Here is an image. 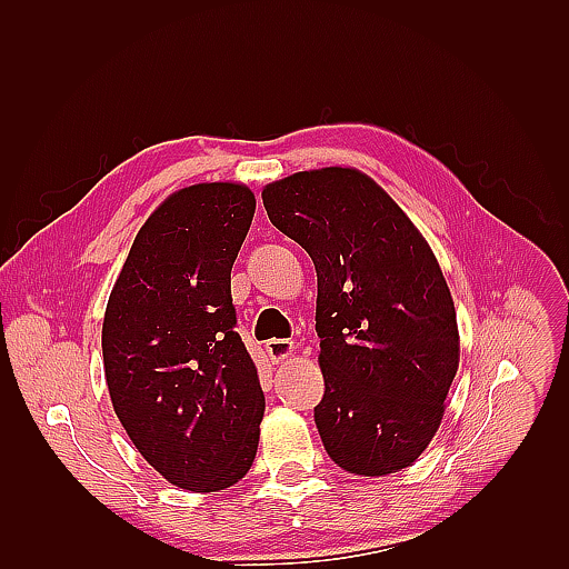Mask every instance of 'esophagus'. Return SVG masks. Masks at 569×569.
<instances>
[{
	"instance_id": "34e87169",
	"label": "esophagus",
	"mask_w": 569,
	"mask_h": 569,
	"mask_svg": "<svg viewBox=\"0 0 569 569\" xmlns=\"http://www.w3.org/2000/svg\"><path fill=\"white\" fill-rule=\"evenodd\" d=\"M266 351H268L272 363H282V360L291 358V353H295V341H289V339H270V341H266Z\"/></svg>"
}]
</instances>
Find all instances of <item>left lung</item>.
<instances>
[{
  "label": "left lung",
  "instance_id": "8db88e82",
  "mask_svg": "<svg viewBox=\"0 0 569 569\" xmlns=\"http://www.w3.org/2000/svg\"><path fill=\"white\" fill-rule=\"evenodd\" d=\"M263 206L318 272L325 393L316 425L327 456L363 477L408 468L437 435L460 358L453 299L432 249L356 168L272 182Z\"/></svg>",
  "mask_w": 569,
  "mask_h": 569
}]
</instances>
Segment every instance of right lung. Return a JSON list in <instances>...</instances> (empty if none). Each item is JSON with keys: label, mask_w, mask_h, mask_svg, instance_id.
Listing matches in <instances>:
<instances>
[{"label": "right lung", "mask_w": 569, "mask_h": 569, "mask_svg": "<svg viewBox=\"0 0 569 569\" xmlns=\"http://www.w3.org/2000/svg\"><path fill=\"white\" fill-rule=\"evenodd\" d=\"M253 211V192L234 182L170 194L137 232L107 303L116 416L151 468L187 491L237 485L258 449L266 399L230 291Z\"/></svg>", "instance_id": "add662e5"}]
</instances>
